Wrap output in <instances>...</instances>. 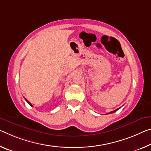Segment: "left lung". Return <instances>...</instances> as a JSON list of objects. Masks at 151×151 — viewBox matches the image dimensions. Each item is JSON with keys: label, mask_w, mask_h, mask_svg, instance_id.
I'll return each instance as SVG.
<instances>
[{"label": "left lung", "mask_w": 151, "mask_h": 151, "mask_svg": "<svg viewBox=\"0 0 151 151\" xmlns=\"http://www.w3.org/2000/svg\"><path fill=\"white\" fill-rule=\"evenodd\" d=\"M119 108H120V107H119ZM119 108H118V109H116V110H114V111H110V112H109L108 114H113V113H114V112H116L117 110H118Z\"/></svg>", "instance_id": "left-lung-1"}]
</instances>
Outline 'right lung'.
<instances>
[{
    "instance_id": "right-lung-1",
    "label": "right lung",
    "mask_w": 151,
    "mask_h": 151,
    "mask_svg": "<svg viewBox=\"0 0 151 151\" xmlns=\"http://www.w3.org/2000/svg\"><path fill=\"white\" fill-rule=\"evenodd\" d=\"M25 101H27V102L28 103V104L30 105V106H32V107H33V105H32V104H31V103H30L29 101H28V100H27V99H26V98H25Z\"/></svg>"
}]
</instances>
